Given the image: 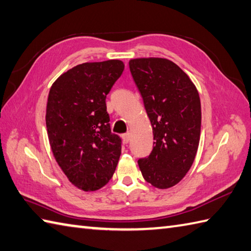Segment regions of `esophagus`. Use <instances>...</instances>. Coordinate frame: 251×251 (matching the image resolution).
Masks as SVG:
<instances>
[{"label": "esophagus", "instance_id": "34e87169", "mask_svg": "<svg viewBox=\"0 0 251 251\" xmlns=\"http://www.w3.org/2000/svg\"><path fill=\"white\" fill-rule=\"evenodd\" d=\"M130 139H131L130 133H125V134H122V140H124L125 143H129Z\"/></svg>", "mask_w": 251, "mask_h": 251}]
</instances>
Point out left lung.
Instances as JSON below:
<instances>
[{
	"mask_svg": "<svg viewBox=\"0 0 251 251\" xmlns=\"http://www.w3.org/2000/svg\"><path fill=\"white\" fill-rule=\"evenodd\" d=\"M129 67L155 140L150 156L137 163L148 183L161 190L169 188L185 176L195 159L201 126L198 91L169 59H131Z\"/></svg>",
	"mask_w": 251,
	"mask_h": 251,
	"instance_id": "1",
	"label": "left lung"
}]
</instances>
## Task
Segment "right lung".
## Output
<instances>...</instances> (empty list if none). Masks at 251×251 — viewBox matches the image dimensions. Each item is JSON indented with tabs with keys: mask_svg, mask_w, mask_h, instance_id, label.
<instances>
[{
	"mask_svg": "<svg viewBox=\"0 0 251 251\" xmlns=\"http://www.w3.org/2000/svg\"><path fill=\"white\" fill-rule=\"evenodd\" d=\"M124 69L118 59L84 63L50 90L45 120L50 148L68 180L85 192L106 185L118 165L121 139L111 133L106 96Z\"/></svg>",
	"mask_w": 251,
	"mask_h": 251,
	"instance_id": "1",
	"label": "right lung"
}]
</instances>
